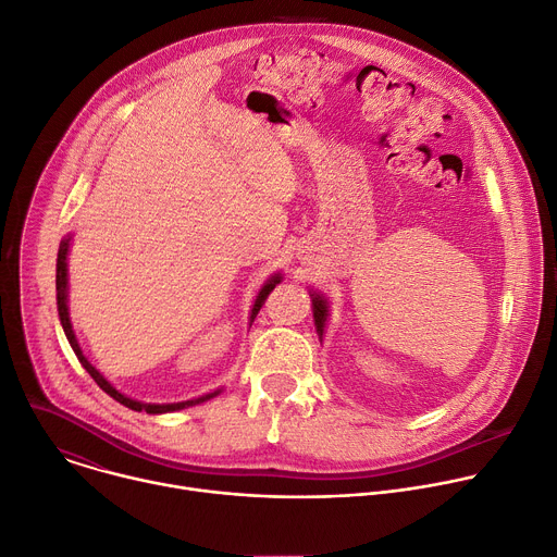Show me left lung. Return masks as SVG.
Wrapping results in <instances>:
<instances>
[{"instance_id":"1","label":"left lung","mask_w":557,"mask_h":557,"mask_svg":"<svg viewBox=\"0 0 557 557\" xmlns=\"http://www.w3.org/2000/svg\"><path fill=\"white\" fill-rule=\"evenodd\" d=\"M312 296H314V294H312ZM312 305H314V323H317V332H319V336L323 338V327H325V319H327V305H325V300H323L321 296H314Z\"/></svg>"}]
</instances>
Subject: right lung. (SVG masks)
<instances>
[{
	"mask_svg": "<svg viewBox=\"0 0 557 557\" xmlns=\"http://www.w3.org/2000/svg\"><path fill=\"white\" fill-rule=\"evenodd\" d=\"M69 243H71V238H66V240H61V245H59V255H57V310H59V319H61V325H64V332H66V338H69V343H71V347H73V351L77 354V358H79V362L84 364V369L86 372L95 379V383L108 394V396H112L116 403H121V405H126L128 409H135V411H146V413H168V411H176V409H185V407H193V405H199V403H203V400H210L212 396H216L219 392H214V394H208V396H201V398H195V400H185V403H174V405H146V403H137V400H133V398H128V396H123V394H119L99 372L97 369L86 360V356L82 354V349H79V345H77V338H75V334H73V327H71V319H69V300H66V283H69V278H66V257H69ZM276 283H281V276H274L272 281H268L265 285H263V289L259 292V296H257V302H255V307H252V317H250V321L255 323V319H257V314L261 312V307H263V302L268 300V296H270V292L276 287Z\"/></svg>",
	"mask_w": 557,
	"mask_h": 557,
	"instance_id": "obj_1",
	"label": "right lung"
}]
</instances>
